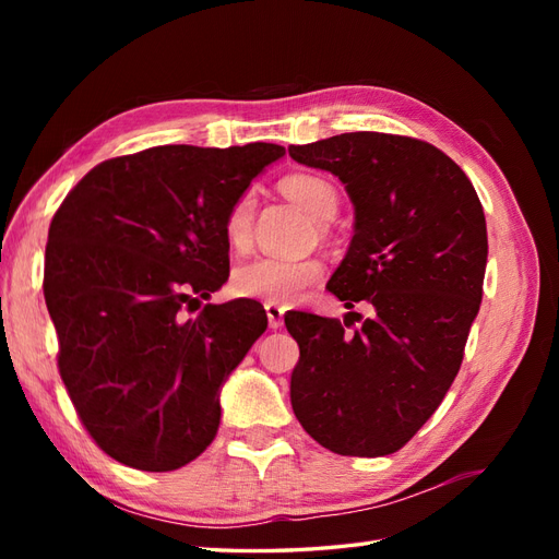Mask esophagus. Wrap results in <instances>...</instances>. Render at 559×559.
Returning <instances> with one entry per match:
<instances>
[{
  "mask_svg": "<svg viewBox=\"0 0 559 559\" xmlns=\"http://www.w3.org/2000/svg\"><path fill=\"white\" fill-rule=\"evenodd\" d=\"M284 306H277V302H265V314H267V324L270 329H280L284 324Z\"/></svg>",
  "mask_w": 559,
  "mask_h": 559,
  "instance_id": "obj_1",
  "label": "esophagus"
}]
</instances>
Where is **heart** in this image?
Wrapping results in <instances>:
<instances>
[{"mask_svg":"<svg viewBox=\"0 0 559 559\" xmlns=\"http://www.w3.org/2000/svg\"><path fill=\"white\" fill-rule=\"evenodd\" d=\"M282 193L294 200L296 205L306 212L312 222L329 224L337 214V193L333 186L317 175H289L282 179ZM253 200L251 191H245L233 202L224 233L230 247L242 249L249 245L251 224H253ZM321 277V263L317 259H273L257 257L235 267L230 286L233 292L242 298H253L263 302H284L296 300Z\"/></svg>","mask_w":559,"mask_h":559,"instance_id":"b5f03b06","label":"heart"}]
</instances>
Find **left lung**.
<instances>
[{
	"mask_svg": "<svg viewBox=\"0 0 559 559\" xmlns=\"http://www.w3.org/2000/svg\"><path fill=\"white\" fill-rule=\"evenodd\" d=\"M289 156L345 183L354 235L329 289L370 317H284L300 347L292 405L319 445L347 456L401 450L460 373L483 300L487 226L476 189L443 151L384 132H345ZM357 314L359 312H347Z\"/></svg>",
	"mask_w": 559,
	"mask_h": 559,
	"instance_id": "obj_1",
	"label": "left lung"
}]
</instances>
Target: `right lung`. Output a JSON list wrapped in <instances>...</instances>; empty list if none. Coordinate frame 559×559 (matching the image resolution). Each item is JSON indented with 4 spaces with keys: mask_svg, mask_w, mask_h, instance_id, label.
I'll list each match as a JSON object with an SVG mask.
<instances>
[{
    "mask_svg": "<svg viewBox=\"0 0 559 559\" xmlns=\"http://www.w3.org/2000/svg\"><path fill=\"white\" fill-rule=\"evenodd\" d=\"M280 144L154 146L99 163L48 228L44 296L83 427L116 462L175 471L214 441L222 386L267 329L257 300L193 319L228 280L224 222Z\"/></svg>",
    "mask_w": 559,
    "mask_h": 559,
    "instance_id": "add662e5",
    "label": "right lung"
}]
</instances>
